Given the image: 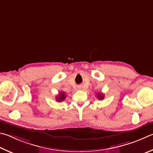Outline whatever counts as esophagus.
Here are the masks:
<instances>
[{
    "instance_id": "esophagus-1",
    "label": "esophagus",
    "mask_w": 153,
    "mask_h": 153,
    "mask_svg": "<svg viewBox=\"0 0 153 153\" xmlns=\"http://www.w3.org/2000/svg\"><path fill=\"white\" fill-rule=\"evenodd\" d=\"M78 88H79V89H82V87L80 86V87H79Z\"/></svg>"
}]
</instances>
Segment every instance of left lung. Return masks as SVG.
<instances>
[{
  "instance_id": "left-lung-1",
  "label": "left lung",
  "mask_w": 153,
  "mask_h": 153,
  "mask_svg": "<svg viewBox=\"0 0 153 153\" xmlns=\"http://www.w3.org/2000/svg\"><path fill=\"white\" fill-rule=\"evenodd\" d=\"M97 97H98L99 100H103V99L104 98V95L102 94V93H97Z\"/></svg>"
}]
</instances>
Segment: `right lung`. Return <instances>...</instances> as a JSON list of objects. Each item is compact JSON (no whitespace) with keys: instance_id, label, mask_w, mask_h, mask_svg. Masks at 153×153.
I'll list each match as a JSON object with an SVG mask.
<instances>
[{"instance_id":"add662e5","label":"right lung","mask_w":153,"mask_h":153,"mask_svg":"<svg viewBox=\"0 0 153 153\" xmlns=\"http://www.w3.org/2000/svg\"><path fill=\"white\" fill-rule=\"evenodd\" d=\"M66 99V94L64 92L59 93V95L56 97V100L57 101H64Z\"/></svg>"}]
</instances>
